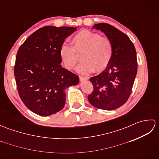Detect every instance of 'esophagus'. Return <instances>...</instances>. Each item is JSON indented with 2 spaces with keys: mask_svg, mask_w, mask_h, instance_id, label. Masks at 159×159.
<instances>
[{
  "mask_svg": "<svg viewBox=\"0 0 159 159\" xmlns=\"http://www.w3.org/2000/svg\"><path fill=\"white\" fill-rule=\"evenodd\" d=\"M79 79H80V81H83V80H87V79H88V77L80 76H79Z\"/></svg>",
  "mask_w": 159,
  "mask_h": 159,
  "instance_id": "34e87169",
  "label": "esophagus"
}]
</instances>
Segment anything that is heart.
I'll return each instance as SVG.
<instances>
[{"label":"heart","mask_w":159,"mask_h":159,"mask_svg":"<svg viewBox=\"0 0 159 159\" xmlns=\"http://www.w3.org/2000/svg\"><path fill=\"white\" fill-rule=\"evenodd\" d=\"M74 46L64 42L60 46L59 55L67 69L74 68L78 62L76 52L83 50V62L77 67L80 73H87L95 70L100 72L109 65L113 56V45L110 40L100 37V34L87 29L78 32L73 37Z\"/></svg>","instance_id":"b5f03b06"}]
</instances>
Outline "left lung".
Wrapping results in <instances>:
<instances>
[{"mask_svg": "<svg viewBox=\"0 0 159 159\" xmlns=\"http://www.w3.org/2000/svg\"><path fill=\"white\" fill-rule=\"evenodd\" d=\"M112 43L113 56L109 65L98 75L90 78L93 91L88 100L98 109L111 111L122 106L129 98L137 72V52L129 38L107 23L96 24Z\"/></svg>", "mask_w": 159, "mask_h": 159, "instance_id": "left-lung-1", "label": "left lung"}]
</instances>
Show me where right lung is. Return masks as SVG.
Returning <instances> with one entry per match:
<instances>
[{
    "label": "right lung",
    "mask_w": 159,
    "mask_h": 159,
    "mask_svg": "<svg viewBox=\"0 0 159 159\" xmlns=\"http://www.w3.org/2000/svg\"><path fill=\"white\" fill-rule=\"evenodd\" d=\"M76 27L46 26L30 35L17 52L14 76L19 96L32 112L48 116L61 110L66 90L79 77L61 65V45Z\"/></svg>",
    "instance_id": "obj_1"
}]
</instances>
